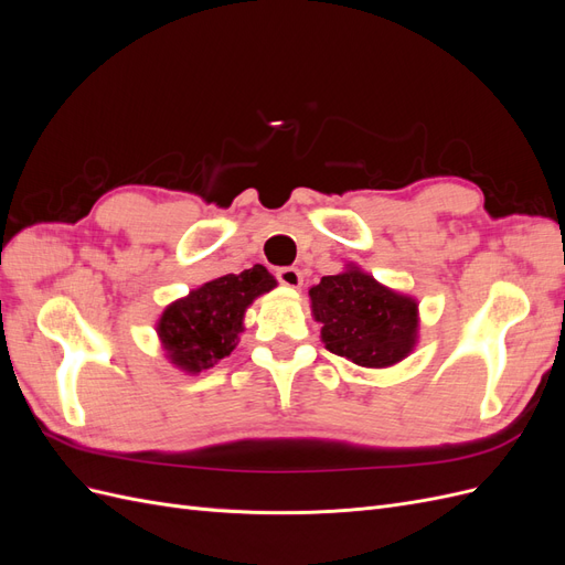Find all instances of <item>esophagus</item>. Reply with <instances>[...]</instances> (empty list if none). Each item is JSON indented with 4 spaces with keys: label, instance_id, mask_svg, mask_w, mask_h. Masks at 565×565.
<instances>
[{
    "label": "esophagus",
    "instance_id": "34e87169",
    "mask_svg": "<svg viewBox=\"0 0 565 565\" xmlns=\"http://www.w3.org/2000/svg\"><path fill=\"white\" fill-rule=\"evenodd\" d=\"M278 280H280V285H285V287H292V289H297V287H301L303 276H301V270H299V268L285 266V268H280V270H278Z\"/></svg>",
    "mask_w": 565,
    "mask_h": 565
}]
</instances>
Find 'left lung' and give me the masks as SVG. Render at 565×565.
Instances as JSON below:
<instances>
[{"mask_svg": "<svg viewBox=\"0 0 565 565\" xmlns=\"http://www.w3.org/2000/svg\"><path fill=\"white\" fill-rule=\"evenodd\" d=\"M311 313L328 351L361 367H391L415 351L419 303L347 264L309 289Z\"/></svg>", "mask_w": 565, "mask_h": 565, "instance_id": "1", "label": "left lung"}]
</instances>
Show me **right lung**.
Masks as SVG:
<instances>
[{
  "instance_id": "right-lung-1",
  "label": "right lung",
  "mask_w": 565,
  "mask_h": 565,
  "mask_svg": "<svg viewBox=\"0 0 565 565\" xmlns=\"http://www.w3.org/2000/svg\"><path fill=\"white\" fill-rule=\"evenodd\" d=\"M276 285L278 280L256 264L237 276L228 273L204 282L169 303L156 324L167 361L185 374L214 367L241 341L252 301Z\"/></svg>"
}]
</instances>
